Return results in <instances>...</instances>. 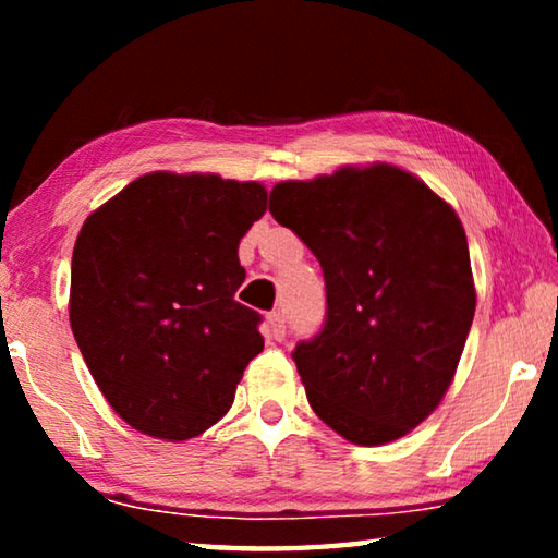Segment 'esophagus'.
<instances>
[{
  "label": "esophagus",
  "mask_w": 558,
  "mask_h": 558,
  "mask_svg": "<svg viewBox=\"0 0 558 558\" xmlns=\"http://www.w3.org/2000/svg\"><path fill=\"white\" fill-rule=\"evenodd\" d=\"M266 327H268V335L280 342V339L286 337V315H282L280 310H276V313H270L266 317Z\"/></svg>",
  "instance_id": "esophagus-1"
}]
</instances>
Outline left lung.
Segmentation results:
<instances>
[{"mask_svg":"<svg viewBox=\"0 0 558 558\" xmlns=\"http://www.w3.org/2000/svg\"><path fill=\"white\" fill-rule=\"evenodd\" d=\"M268 209L325 276V325L292 352L313 411L356 446L405 436L446 396L475 317L458 214L393 165L280 182Z\"/></svg>","mask_w":558,"mask_h":558,"instance_id":"1","label":"left lung"}]
</instances>
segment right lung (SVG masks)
<instances>
[{
	"label": "right lung",
	"instance_id": "add662e5",
	"mask_svg": "<svg viewBox=\"0 0 558 558\" xmlns=\"http://www.w3.org/2000/svg\"><path fill=\"white\" fill-rule=\"evenodd\" d=\"M258 182L153 172L93 211L71 260V329L98 389L145 436L186 440L231 409L263 352L235 302L239 243L266 214Z\"/></svg>",
	"mask_w": 558,
	"mask_h": 558
}]
</instances>
